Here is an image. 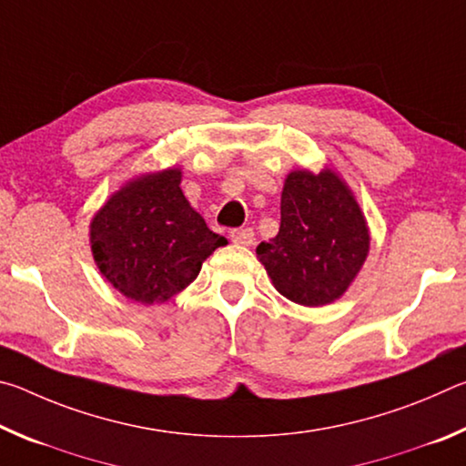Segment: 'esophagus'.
<instances>
[{"label":"esophagus","instance_id":"34e87169","mask_svg":"<svg viewBox=\"0 0 466 466\" xmlns=\"http://www.w3.org/2000/svg\"><path fill=\"white\" fill-rule=\"evenodd\" d=\"M230 240L234 244H240V247H250L252 240H255V232H252V228H240V230L230 232Z\"/></svg>","mask_w":466,"mask_h":466}]
</instances>
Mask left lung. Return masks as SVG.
I'll return each mask as SVG.
<instances>
[{"label": "left lung", "instance_id": "1", "mask_svg": "<svg viewBox=\"0 0 466 466\" xmlns=\"http://www.w3.org/2000/svg\"><path fill=\"white\" fill-rule=\"evenodd\" d=\"M370 230L356 195L335 170H291L281 191L279 232L257 247L273 288L302 306L341 298L364 267Z\"/></svg>", "mask_w": 466, "mask_h": 466}]
</instances>
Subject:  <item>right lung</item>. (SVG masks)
<instances>
[{
	"mask_svg": "<svg viewBox=\"0 0 466 466\" xmlns=\"http://www.w3.org/2000/svg\"><path fill=\"white\" fill-rule=\"evenodd\" d=\"M180 180V168L131 178L90 222L94 263L133 302H167L195 281L211 252L228 244L191 208Z\"/></svg>",
	"mask_w": 466,
	"mask_h": 466,
	"instance_id": "add662e5",
	"label": "right lung"
}]
</instances>
